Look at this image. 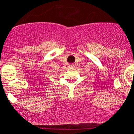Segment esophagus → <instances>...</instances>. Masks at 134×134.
<instances>
[{"mask_svg": "<svg viewBox=\"0 0 134 134\" xmlns=\"http://www.w3.org/2000/svg\"><path fill=\"white\" fill-rule=\"evenodd\" d=\"M69 67H70V68H73V67H74V64H70V65H69Z\"/></svg>", "mask_w": 134, "mask_h": 134, "instance_id": "esophagus-1", "label": "esophagus"}]
</instances>
